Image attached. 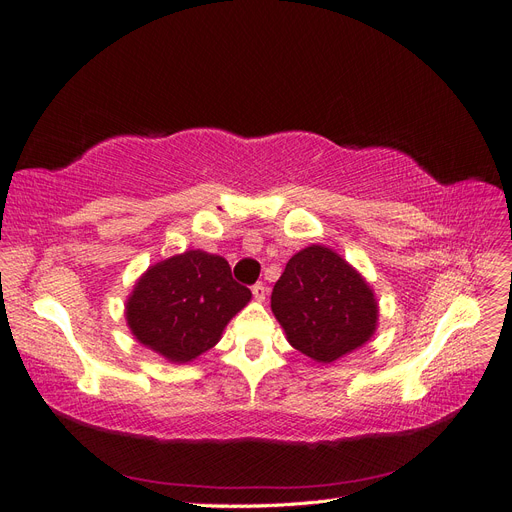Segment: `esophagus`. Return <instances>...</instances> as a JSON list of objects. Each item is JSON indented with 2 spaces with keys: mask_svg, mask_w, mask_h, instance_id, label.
I'll use <instances>...</instances> for the list:
<instances>
[{
  "mask_svg": "<svg viewBox=\"0 0 512 512\" xmlns=\"http://www.w3.org/2000/svg\"><path fill=\"white\" fill-rule=\"evenodd\" d=\"M252 294H254V299L256 301H265V297H267V288H265V284H254L252 286Z\"/></svg>",
  "mask_w": 512,
  "mask_h": 512,
  "instance_id": "esophagus-1",
  "label": "esophagus"
}]
</instances>
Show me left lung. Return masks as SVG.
<instances>
[{
    "instance_id": "obj_1",
    "label": "left lung",
    "mask_w": 512,
    "mask_h": 512,
    "mask_svg": "<svg viewBox=\"0 0 512 512\" xmlns=\"http://www.w3.org/2000/svg\"><path fill=\"white\" fill-rule=\"evenodd\" d=\"M271 309L290 346L318 363L361 348L378 327L374 290L324 245H309L288 260L273 286Z\"/></svg>"
}]
</instances>
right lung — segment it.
Returning a JSON list of instances; mask_svg holds the SVG:
<instances>
[{"mask_svg": "<svg viewBox=\"0 0 512 512\" xmlns=\"http://www.w3.org/2000/svg\"><path fill=\"white\" fill-rule=\"evenodd\" d=\"M252 292L232 280L228 262L188 250L149 267L126 301V320L143 346L170 363H188L220 342Z\"/></svg>", "mask_w": 512, "mask_h": 512, "instance_id": "add662e5", "label": "right lung"}]
</instances>
